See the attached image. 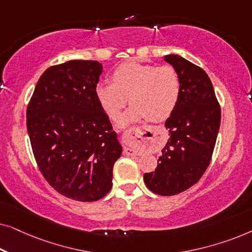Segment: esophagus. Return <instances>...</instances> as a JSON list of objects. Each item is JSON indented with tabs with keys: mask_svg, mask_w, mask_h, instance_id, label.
<instances>
[{
	"mask_svg": "<svg viewBox=\"0 0 252 252\" xmlns=\"http://www.w3.org/2000/svg\"><path fill=\"white\" fill-rule=\"evenodd\" d=\"M139 137H140V130L137 127H129V128L124 130L122 139H123V142L126 144L125 153L127 155H139L135 147Z\"/></svg>",
	"mask_w": 252,
	"mask_h": 252,
	"instance_id": "34e87169",
	"label": "esophagus"
}]
</instances>
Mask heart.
<instances>
[{"label": "heart", "mask_w": 252, "mask_h": 252, "mask_svg": "<svg viewBox=\"0 0 252 252\" xmlns=\"http://www.w3.org/2000/svg\"><path fill=\"white\" fill-rule=\"evenodd\" d=\"M111 81L96 86L95 95L113 120L118 118L129 97L132 108L120 120V125L146 117L151 122L167 119L180 99L181 80L172 65L126 62L115 68Z\"/></svg>", "instance_id": "heart-1"}]
</instances>
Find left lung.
Segmentation results:
<instances>
[{"label":"left lung","instance_id":"1","mask_svg":"<svg viewBox=\"0 0 252 252\" xmlns=\"http://www.w3.org/2000/svg\"><path fill=\"white\" fill-rule=\"evenodd\" d=\"M165 61L178 71L181 95L165 126L170 140L161 150L157 168L143 175L155 194L177 195L197 184L211 161L220 126V104L206 72L178 55Z\"/></svg>","mask_w":252,"mask_h":252}]
</instances>
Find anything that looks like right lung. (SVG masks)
<instances>
[{
  "label": "right lung",
  "mask_w": 252,
  "mask_h": 252,
  "mask_svg": "<svg viewBox=\"0 0 252 252\" xmlns=\"http://www.w3.org/2000/svg\"><path fill=\"white\" fill-rule=\"evenodd\" d=\"M102 73L96 61H68L48 67L26 110L37 167L65 197L98 201L112 187L122 146L95 88Z\"/></svg>",
  "instance_id": "right-lung-1"
}]
</instances>
